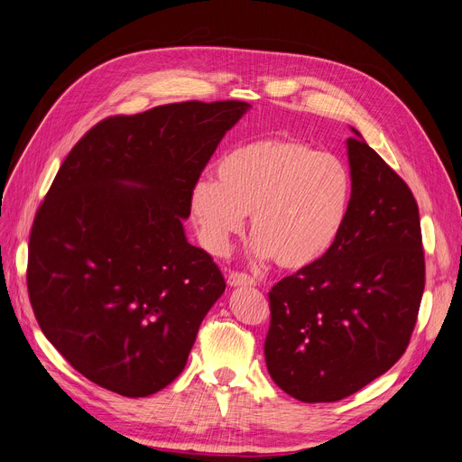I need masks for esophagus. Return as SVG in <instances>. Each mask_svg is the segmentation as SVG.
<instances>
[{"label": "esophagus", "mask_w": 462, "mask_h": 462, "mask_svg": "<svg viewBox=\"0 0 462 462\" xmlns=\"http://www.w3.org/2000/svg\"><path fill=\"white\" fill-rule=\"evenodd\" d=\"M227 283L231 285V288H246V285H250L252 288V285H255L257 282L246 273H229Z\"/></svg>", "instance_id": "esophagus-1"}]
</instances>
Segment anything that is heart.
<instances>
[{
  "label": "heart",
  "instance_id": "obj_1",
  "mask_svg": "<svg viewBox=\"0 0 462 462\" xmlns=\"http://www.w3.org/2000/svg\"><path fill=\"white\" fill-rule=\"evenodd\" d=\"M217 182L189 189V217L201 246L224 255L250 214L254 254L300 271L323 259L344 229L351 203L347 167L290 137L238 146L216 167Z\"/></svg>",
  "mask_w": 462,
  "mask_h": 462
}]
</instances>
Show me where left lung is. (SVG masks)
Wrapping results in <instances>:
<instances>
[{
	"label": "left lung",
	"mask_w": 462,
	"mask_h": 462,
	"mask_svg": "<svg viewBox=\"0 0 462 462\" xmlns=\"http://www.w3.org/2000/svg\"><path fill=\"white\" fill-rule=\"evenodd\" d=\"M351 131V203L337 245L269 293V374L302 402L346 399L397 363L425 290L413 193L359 131Z\"/></svg>",
	"instance_id": "8db88e82"
}]
</instances>
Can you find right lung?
<instances>
[{
  "mask_svg": "<svg viewBox=\"0 0 462 462\" xmlns=\"http://www.w3.org/2000/svg\"><path fill=\"white\" fill-rule=\"evenodd\" d=\"M245 101H184L101 120L73 146L39 207L28 293L41 331L90 382L148 397L186 366L226 291L186 238L189 189Z\"/></svg>",
  "mask_w": 462,
  "mask_h": 462,
  "instance_id": "add662e5",
  "label": "right lung"
}]
</instances>
